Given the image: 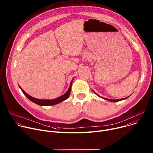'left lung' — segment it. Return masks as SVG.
<instances>
[{"instance_id":"1","label":"left lung","mask_w":153,"mask_h":153,"mask_svg":"<svg viewBox=\"0 0 153 153\" xmlns=\"http://www.w3.org/2000/svg\"><path fill=\"white\" fill-rule=\"evenodd\" d=\"M93 91L97 95V96H98L99 97H100V98H102V99H104V100H107V101H110V102H117V101H122V100H126L127 98H128L129 97H127V98H123V99H119V100H110V99H107V98H103V97H100V95H98V94H97L95 91L93 90Z\"/></svg>"}]
</instances>
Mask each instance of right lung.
I'll return each instance as SVG.
<instances>
[{
    "mask_svg": "<svg viewBox=\"0 0 153 153\" xmlns=\"http://www.w3.org/2000/svg\"><path fill=\"white\" fill-rule=\"evenodd\" d=\"M73 79L72 80L71 84H70V86H69V89L68 90V91H66V92L62 96H60L58 98H56L55 99H53V100H41V99H37V98H35L34 97H32L31 96L29 95L27 93H26L25 91L21 88L20 86H19L20 88L21 89V90L22 91V92L23 93V94L30 100L32 102L36 103V104H38L39 105H41V106H49V105H55V104H57L61 102H62L66 100H67L69 95H70V93H71V86H72V81H73Z\"/></svg>",
    "mask_w": 153,
    "mask_h": 153,
    "instance_id": "right-lung-1",
    "label": "right lung"
}]
</instances>
